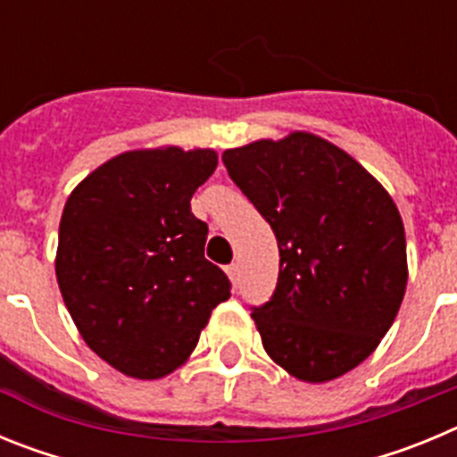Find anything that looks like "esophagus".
<instances>
[{
  "label": "esophagus",
  "instance_id": "34e87169",
  "mask_svg": "<svg viewBox=\"0 0 457 457\" xmlns=\"http://www.w3.org/2000/svg\"><path fill=\"white\" fill-rule=\"evenodd\" d=\"M226 274H228V278H231L233 284H237V263H231V265H226Z\"/></svg>",
  "mask_w": 457,
  "mask_h": 457
}]
</instances>
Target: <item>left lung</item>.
I'll use <instances>...</instances> for the list:
<instances>
[{"instance_id":"1","label":"left lung","mask_w":457,"mask_h":457,"mask_svg":"<svg viewBox=\"0 0 457 457\" xmlns=\"http://www.w3.org/2000/svg\"><path fill=\"white\" fill-rule=\"evenodd\" d=\"M278 245L274 295L252 313L274 364L329 382L373 354L401 309L407 249L401 212L348 153L311 132L221 155Z\"/></svg>"}]
</instances>
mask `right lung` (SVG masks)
Masks as SVG:
<instances>
[{"mask_svg": "<svg viewBox=\"0 0 457 457\" xmlns=\"http://www.w3.org/2000/svg\"><path fill=\"white\" fill-rule=\"evenodd\" d=\"M217 169L212 148H139L72 189L56 281L88 348L128 378L183 366L231 281L204 256L208 224L189 199Z\"/></svg>", "mask_w": 457, "mask_h": 457, "instance_id": "add662e5", "label": "right lung"}]
</instances>
